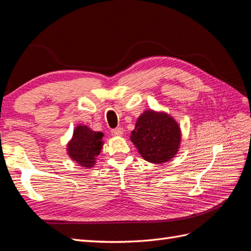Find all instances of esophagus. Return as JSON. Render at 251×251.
<instances>
[{
  "instance_id": "obj_1",
  "label": "esophagus",
  "mask_w": 251,
  "mask_h": 251,
  "mask_svg": "<svg viewBox=\"0 0 251 251\" xmlns=\"http://www.w3.org/2000/svg\"><path fill=\"white\" fill-rule=\"evenodd\" d=\"M111 133L114 136H121L124 134V128L123 127H116V128H114V130H112Z\"/></svg>"
}]
</instances>
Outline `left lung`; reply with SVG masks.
<instances>
[{
	"label": "left lung",
	"instance_id": "obj_1",
	"mask_svg": "<svg viewBox=\"0 0 251 251\" xmlns=\"http://www.w3.org/2000/svg\"><path fill=\"white\" fill-rule=\"evenodd\" d=\"M131 141L144 160L161 164L170 161L178 153L180 126L169 114L144 111L136 121Z\"/></svg>",
	"mask_w": 251,
	"mask_h": 251
}]
</instances>
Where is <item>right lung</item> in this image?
<instances>
[{"label":"right lung","instance_id":"add662e5","mask_svg":"<svg viewBox=\"0 0 251 251\" xmlns=\"http://www.w3.org/2000/svg\"><path fill=\"white\" fill-rule=\"evenodd\" d=\"M102 137L101 132H94L87 126H77L73 131L72 139L68 142V155L80 166L91 169L101 151Z\"/></svg>","mask_w":251,"mask_h":251}]
</instances>
